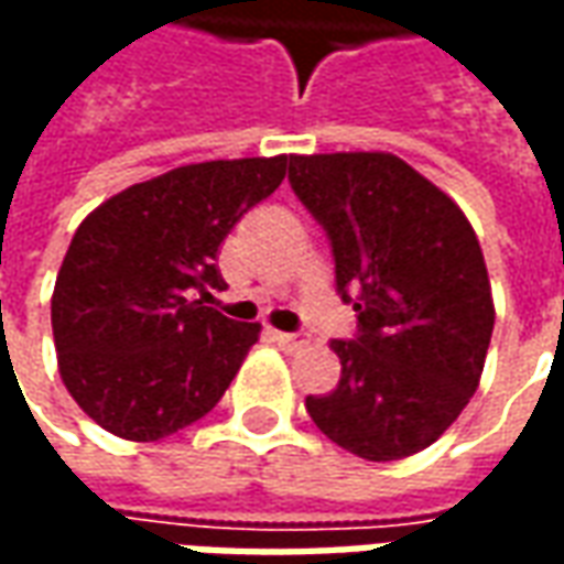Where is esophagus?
I'll return each instance as SVG.
<instances>
[{
  "label": "esophagus",
  "instance_id": "esophagus-1",
  "mask_svg": "<svg viewBox=\"0 0 564 564\" xmlns=\"http://www.w3.org/2000/svg\"><path fill=\"white\" fill-rule=\"evenodd\" d=\"M274 341L281 344L283 350H302V347H307L311 344V335L307 332H274Z\"/></svg>",
  "mask_w": 564,
  "mask_h": 564
}]
</instances>
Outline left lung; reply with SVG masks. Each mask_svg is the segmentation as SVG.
Returning <instances> with one entry per match:
<instances>
[{"instance_id": "1", "label": "left lung", "mask_w": 564, "mask_h": 564, "mask_svg": "<svg viewBox=\"0 0 564 564\" xmlns=\"http://www.w3.org/2000/svg\"><path fill=\"white\" fill-rule=\"evenodd\" d=\"M290 184L323 226L356 335L332 341L341 380L305 408L368 462L414 456L480 383L496 307L471 223L392 153L290 156Z\"/></svg>"}]
</instances>
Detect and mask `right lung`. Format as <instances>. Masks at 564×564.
<instances>
[{
    "label": "right lung",
    "instance_id": "add662e5",
    "mask_svg": "<svg viewBox=\"0 0 564 564\" xmlns=\"http://www.w3.org/2000/svg\"><path fill=\"white\" fill-rule=\"evenodd\" d=\"M286 177V156L181 165L117 193L63 259L51 299L59 375L80 411L127 441H160L220 402L259 323L223 317L217 253Z\"/></svg>",
    "mask_w": 564,
    "mask_h": 564
}]
</instances>
